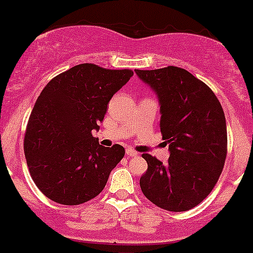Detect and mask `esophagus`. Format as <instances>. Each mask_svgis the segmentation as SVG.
<instances>
[{
    "mask_svg": "<svg viewBox=\"0 0 253 253\" xmlns=\"http://www.w3.org/2000/svg\"><path fill=\"white\" fill-rule=\"evenodd\" d=\"M126 153L128 154V156H131V157H136L137 154H138L136 151H134V149H132V148H127Z\"/></svg>",
    "mask_w": 253,
    "mask_h": 253,
    "instance_id": "obj_1",
    "label": "esophagus"
}]
</instances>
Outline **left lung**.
Returning <instances> with one entry per match:
<instances>
[{
  "label": "left lung",
  "instance_id": "8db88e82",
  "mask_svg": "<svg viewBox=\"0 0 253 253\" xmlns=\"http://www.w3.org/2000/svg\"><path fill=\"white\" fill-rule=\"evenodd\" d=\"M161 105V132L169 143L168 164L142 154L148 168L142 193L168 211H186L210 194L227 154L226 120L221 104L202 80L178 67L136 69Z\"/></svg>",
  "mask_w": 253,
  "mask_h": 253
}]
</instances>
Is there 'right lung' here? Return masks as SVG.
<instances>
[{
  "label": "right lung",
  "mask_w": 253,
  "mask_h": 253,
  "mask_svg": "<svg viewBox=\"0 0 253 253\" xmlns=\"http://www.w3.org/2000/svg\"><path fill=\"white\" fill-rule=\"evenodd\" d=\"M132 75L129 69L85 63L56 75L42 90L27 125L24 154L46 198L79 205L104 190L125 148L101 146L92 131H99L107 104Z\"/></svg>",
  "instance_id": "1"
}]
</instances>
